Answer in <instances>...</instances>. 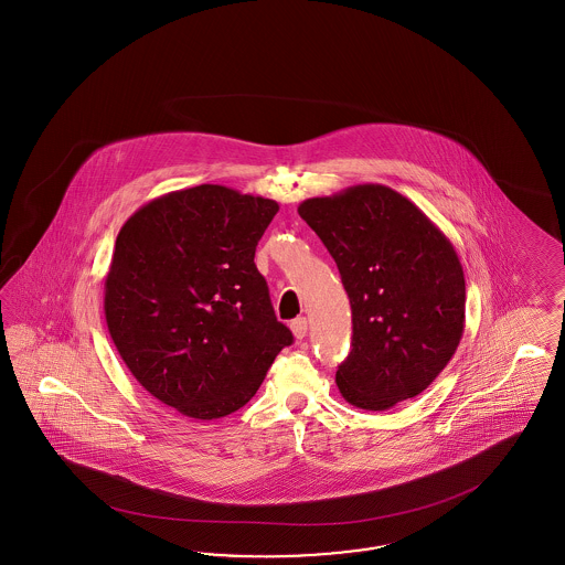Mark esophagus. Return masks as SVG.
I'll return each instance as SVG.
<instances>
[{"label": "esophagus", "instance_id": "obj_1", "mask_svg": "<svg viewBox=\"0 0 565 565\" xmlns=\"http://www.w3.org/2000/svg\"><path fill=\"white\" fill-rule=\"evenodd\" d=\"M290 327L291 333H294V338H296V340H305V338H307V317H298V319H294V321L290 323Z\"/></svg>", "mask_w": 565, "mask_h": 565}]
</instances>
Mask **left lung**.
Here are the masks:
<instances>
[{
    "mask_svg": "<svg viewBox=\"0 0 565 565\" xmlns=\"http://www.w3.org/2000/svg\"><path fill=\"white\" fill-rule=\"evenodd\" d=\"M298 213L335 260L352 350L335 373L343 399L383 412L423 394L462 340L466 284L454 244L383 184L308 199Z\"/></svg>",
    "mask_w": 565,
    "mask_h": 565,
    "instance_id": "left-lung-1",
    "label": "left lung"
}]
</instances>
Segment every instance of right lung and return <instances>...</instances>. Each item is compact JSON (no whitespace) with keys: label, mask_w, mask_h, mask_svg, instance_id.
Returning <instances> with one entry per match:
<instances>
[{"label":"right lung","mask_w":565,"mask_h":565,"mask_svg":"<svg viewBox=\"0 0 565 565\" xmlns=\"http://www.w3.org/2000/svg\"><path fill=\"white\" fill-rule=\"evenodd\" d=\"M277 211L271 199L201 184L121 225L105 277L109 335L138 383L189 418L239 411L294 342L255 265Z\"/></svg>","instance_id":"right-lung-1"}]
</instances>
